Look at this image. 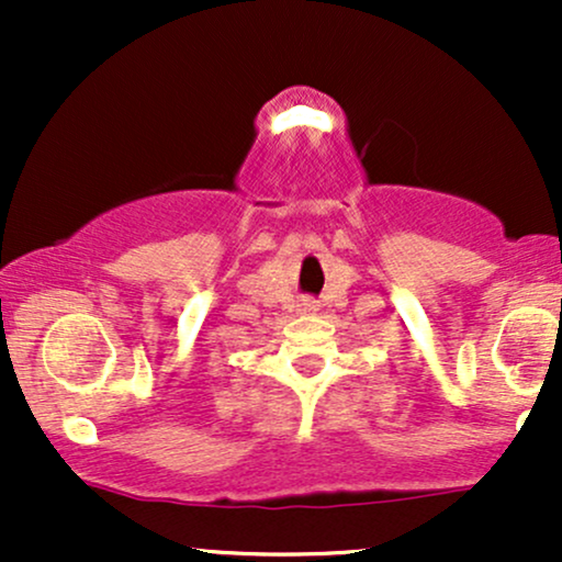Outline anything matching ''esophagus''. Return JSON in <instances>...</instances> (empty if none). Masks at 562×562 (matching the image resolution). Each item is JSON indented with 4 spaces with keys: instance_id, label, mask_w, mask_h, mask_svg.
Here are the masks:
<instances>
[{
    "instance_id": "obj_1",
    "label": "esophagus",
    "mask_w": 562,
    "mask_h": 562,
    "mask_svg": "<svg viewBox=\"0 0 562 562\" xmlns=\"http://www.w3.org/2000/svg\"><path fill=\"white\" fill-rule=\"evenodd\" d=\"M301 312L303 314H314V312H317V303H314V301H303L301 303Z\"/></svg>"
}]
</instances>
